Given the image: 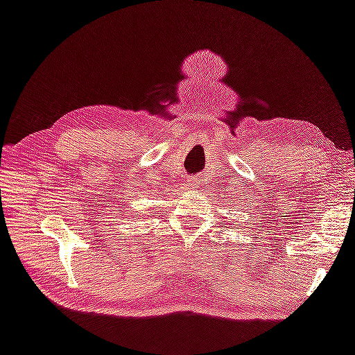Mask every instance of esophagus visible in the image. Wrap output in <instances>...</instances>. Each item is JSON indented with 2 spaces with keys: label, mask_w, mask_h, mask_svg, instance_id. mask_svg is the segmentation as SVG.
Masks as SVG:
<instances>
[{
  "label": "esophagus",
  "mask_w": 355,
  "mask_h": 355,
  "mask_svg": "<svg viewBox=\"0 0 355 355\" xmlns=\"http://www.w3.org/2000/svg\"><path fill=\"white\" fill-rule=\"evenodd\" d=\"M188 182H189V187H198V183H199V180L198 178H189L188 180Z\"/></svg>",
  "instance_id": "34e87169"
}]
</instances>
